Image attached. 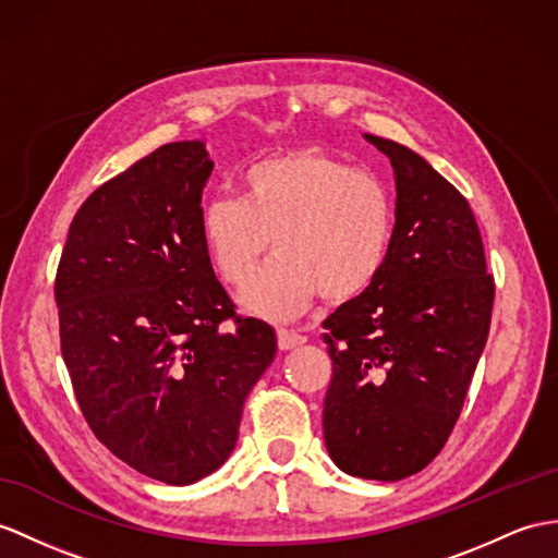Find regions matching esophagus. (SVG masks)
Masks as SVG:
<instances>
[{"instance_id": "34e87169", "label": "esophagus", "mask_w": 558, "mask_h": 558, "mask_svg": "<svg viewBox=\"0 0 558 558\" xmlns=\"http://www.w3.org/2000/svg\"><path fill=\"white\" fill-rule=\"evenodd\" d=\"M277 341H279L281 350H293L298 345H303L307 338L293 329H277Z\"/></svg>"}]
</instances>
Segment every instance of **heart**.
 <instances>
[{"label":"heart","instance_id":"obj_1","mask_svg":"<svg viewBox=\"0 0 558 558\" xmlns=\"http://www.w3.org/2000/svg\"><path fill=\"white\" fill-rule=\"evenodd\" d=\"M396 206L369 172L319 151L255 160L241 196H213L201 210V236L227 283L241 287L269 241L277 255L241 291L251 315L289 319L317 293L331 303L362 295L388 260Z\"/></svg>","mask_w":558,"mask_h":558}]
</instances>
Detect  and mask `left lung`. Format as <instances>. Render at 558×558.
I'll use <instances>...</instances> for the list:
<instances>
[{"mask_svg": "<svg viewBox=\"0 0 558 558\" xmlns=\"http://www.w3.org/2000/svg\"><path fill=\"white\" fill-rule=\"evenodd\" d=\"M364 137L396 172V227L378 279L324 319L333 369L322 424L338 469L390 483L450 438L490 331L495 279L469 201L412 148Z\"/></svg>", "mask_w": 558, "mask_h": 558, "instance_id": "8db88e82", "label": "left lung"}]
</instances>
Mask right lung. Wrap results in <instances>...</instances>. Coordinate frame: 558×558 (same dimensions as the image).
Here are the masks:
<instances>
[{
    "instance_id": "1",
    "label": "right lung",
    "mask_w": 558,
    "mask_h": 558,
    "mask_svg": "<svg viewBox=\"0 0 558 558\" xmlns=\"http://www.w3.org/2000/svg\"><path fill=\"white\" fill-rule=\"evenodd\" d=\"M203 142H174L75 213L53 281L61 355L94 436L148 478L189 485L232 454L277 336L236 315L201 236Z\"/></svg>"
}]
</instances>
